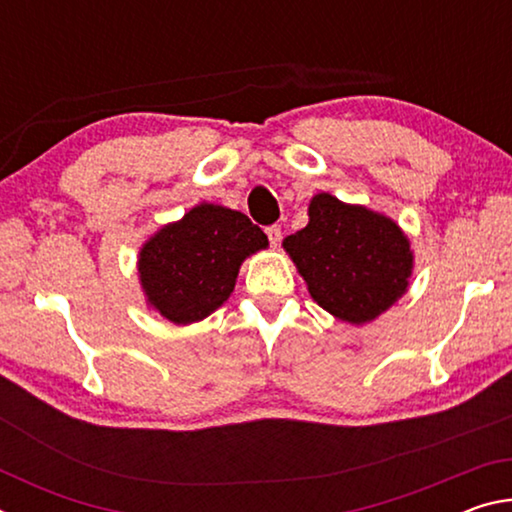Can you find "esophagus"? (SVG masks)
<instances>
[{
	"mask_svg": "<svg viewBox=\"0 0 512 512\" xmlns=\"http://www.w3.org/2000/svg\"><path fill=\"white\" fill-rule=\"evenodd\" d=\"M266 237H268V241H271V246H277L282 239V230L277 228V225H271V228H266Z\"/></svg>",
	"mask_w": 512,
	"mask_h": 512,
	"instance_id": "34e87169",
	"label": "esophagus"
}]
</instances>
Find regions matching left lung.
<instances>
[{
  "instance_id": "left-lung-1",
  "label": "left lung",
  "mask_w": 512,
  "mask_h": 512,
  "mask_svg": "<svg viewBox=\"0 0 512 512\" xmlns=\"http://www.w3.org/2000/svg\"><path fill=\"white\" fill-rule=\"evenodd\" d=\"M309 223L282 241L318 307L350 325L372 323L400 300L413 275V250L391 216L320 192Z\"/></svg>"
}]
</instances>
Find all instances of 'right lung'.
<instances>
[{"label": "right lung", "mask_w": 512, "mask_h": 512, "mask_svg": "<svg viewBox=\"0 0 512 512\" xmlns=\"http://www.w3.org/2000/svg\"><path fill=\"white\" fill-rule=\"evenodd\" d=\"M268 239L246 214L201 203L144 241L137 273L146 305L173 325L198 323L235 291L246 257Z\"/></svg>", "instance_id": "right-lung-1"}]
</instances>
